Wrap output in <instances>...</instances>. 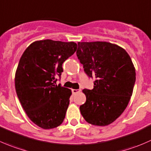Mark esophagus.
<instances>
[{"instance_id":"34e87169","label":"esophagus","mask_w":151,"mask_h":151,"mask_svg":"<svg viewBox=\"0 0 151 151\" xmlns=\"http://www.w3.org/2000/svg\"><path fill=\"white\" fill-rule=\"evenodd\" d=\"M81 92L80 89H72V92H73V94L78 93V92Z\"/></svg>"}]
</instances>
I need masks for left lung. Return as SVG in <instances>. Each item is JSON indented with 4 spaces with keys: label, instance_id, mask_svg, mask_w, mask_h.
I'll list each match as a JSON object with an SVG mask.
<instances>
[{
    "label": "left lung",
    "instance_id": "obj_1",
    "mask_svg": "<svg viewBox=\"0 0 151 151\" xmlns=\"http://www.w3.org/2000/svg\"><path fill=\"white\" fill-rule=\"evenodd\" d=\"M78 59L89 77H95L94 88L83 89L86 102L80 106L87 123L105 126L124 111L133 93L135 68L123 47L107 42H78Z\"/></svg>",
    "mask_w": 151,
    "mask_h": 151
}]
</instances>
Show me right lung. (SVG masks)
<instances>
[{"label":"right lung","instance_id":"obj_1","mask_svg":"<svg viewBox=\"0 0 151 151\" xmlns=\"http://www.w3.org/2000/svg\"><path fill=\"white\" fill-rule=\"evenodd\" d=\"M77 49L74 42L45 40L31 43L22 55L14 83L22 107L30 120L43 129L60 126L72 92L56 85L62 64Z\"/></svg>","mask_w":151,"mask_h":151}]
</instances>
